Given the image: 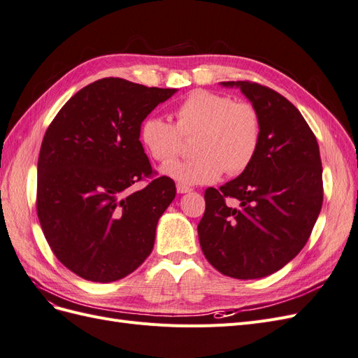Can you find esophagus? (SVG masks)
Instances as JSON below:
<instances>
[{
	"mask_svg": "<svg viewBox=\"0 0 358 358\" xmlns=\"http://www.w3.org/2000/svg\"><path fill=\"white\" fill-rule=\"evenodd\" d=\"M176 189H178L179 194H187V192H191V191H192V188H189V187H187V185H182V183H178Z\"/></svg>",
	"mask_w": 358,
	"mask_h": 358,
	"instance_id": "34e87169",
	"label": "esophagus"
}]
</instances>
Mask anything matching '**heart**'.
I'll return each instance as SVG.
<instances>
[{"instance_id": "b5f03b06", "label": "heart", "mask_w": 358, "mask_h": 358, "mask_svg": "<svg viewBox=\"0 0 358 358\" xmlns=\"http://www.w3.org/2000/svg\"><path fill=\"white\" fill-rule=\"evenodd\" d=\"M176 124L149 116L140 125L138 137L146 152L159 162H169L180 152L182 136L196 135V157L162 167L166 176L182 185H201L236 176L252 164L262 143L263 124L257 107L234 101L230 95L197 90L175 110Z\"/></svg>"}]
</instances>
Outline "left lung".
<instances>
[{
    "label": "left lung",
    "instance_id": "left-lung-1",
    "mask_svg": "<svg viewBox=\"0 0 358 358\" xmlns=\"http://www.w3.org/2000/svg\"><path fill=\"white\" fill-rule=\"evenodd\" d=\"M236 86L259 112L262 143L252 164L204 192L197 227L201 251L225 276L258 279L278 272L306 245L322 206V166L315 134L285 96L255 82ZM234 198L239 206L224 203Z\"/></svg>",
    "mask_w": 358,
    "mask_h": 358
}]
</instances>
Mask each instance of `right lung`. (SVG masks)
Returning a JSON list of instances; mask_svg holds the SVG:
<instances>
[{"instance_id": "right-lung-1", "label": "right lung", "mask_w": 358, "mask_h": 358, "mask_svg": "<svg viewBox=\"0 0 358 358\" xmlns=\"http://www.w3.org/2000/svg\"><path fill=\"white\" fill-rule=\"evenodd\" d=\"M175 92L104 78L76 92L46 129L37 215L53 254L78 276L113 282L152 252L176 187L167 176L154 178L138 129ZM146 177L143 190L129 192Z\"/></svg>"}]
</instances>
